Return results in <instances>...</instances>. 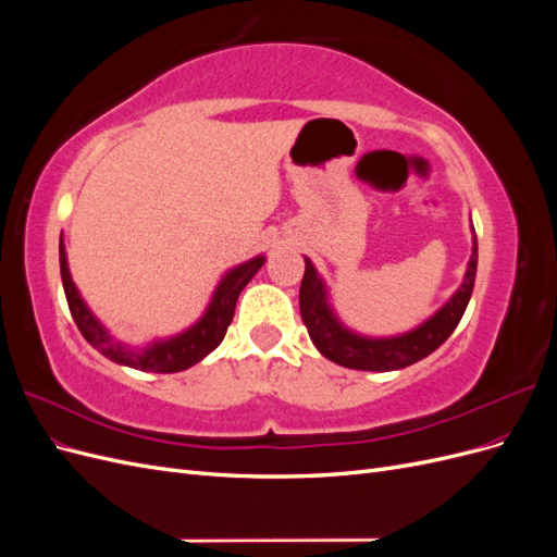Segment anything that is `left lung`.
<instances>
[{"instance_id": "obj_1", "label": "left lung", "mask_w": 557, "mask_h": 557, "mask_svg": "<svg viewBox=\"0 0 557 557\" xmlns=\"http://www.w3.org/2000/svg\"><path fill=\"white\" fill-rule=\"evenodd\" d=\"M305 278H301L299 285V313L309 330L313 346L323 352L327 360L348 369H362V372H393V369H404L428 358L430 352L440 348L453 334V330L458 327L460 318L469 305L471 290H474L479 246L474 234V246H471V258L462 285L440 311L416 330L397 336H383V339H372V336H362L344 327L342 320L334 315L330 307L323 278L318 276L315 267L311 264L309 258H305Z\"/></svg>"}]
</instances>
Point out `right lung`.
<instances>
[{"label": "right lung", "mask_w": 557, "mask_h": 557, "mask_svg": "<svg viewBox=\"0 0 557 557\" xmlns=\"http://www.w3.org/2000/svg\"><path fill=\"white\" fill-rule=\"evenodd\" d=\"M264 264V258L258 256L239 267L230 269L218 283V288L211 297V305L205 311L193 327L172 336V339L156 342L146 348H129L113 342V336L102 327V323L90 313L86 301L81 299L76 285L72 281L70 267H66V252L60 239V274L62 285L66 295V305H70L72 318L81 334L86 336V342L102 352L115 364H125L132 369H141V372H156V374H174L183 372L193 364H197L201 358H207L218 344L223 342V336L234 318V307H237V299L246 283L258 274V269Z\"/></svg>", "instance_id": "right-lung-1"}]
</instances>
